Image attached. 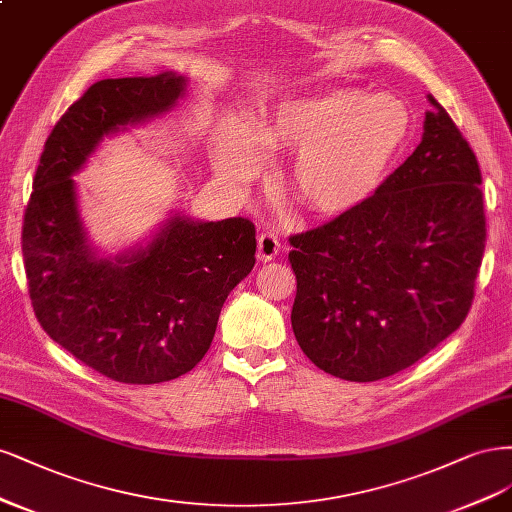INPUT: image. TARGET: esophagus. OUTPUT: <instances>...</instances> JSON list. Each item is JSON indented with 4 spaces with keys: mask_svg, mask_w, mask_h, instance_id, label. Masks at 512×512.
<instances>
[{
    "mask_svg": "<svg viewBox=\"0 0 512 512\" xmlns=\"http://www.w3.org/2000/svg\"><path fill=\"white\" fill-rule=\"evenodd\" d=\"M280 251V242L274 234H261L257 240V259L261 263L272 261Z\"/></svg>",
    "mask_w": 512,
    "mask_h": 512,
    "instance_id": "esophagus-1",
    "label": "esophagus"
}]
</instances>
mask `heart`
Wrapping results in <instances>:
<instances>
[{"label":"heart","instance_id":"b5f03b06","mask_svg":"<svg viewBox=\"0 0 512 512\" xmlns=\"http://www.w3.org/2000/svg\"><path fill=\"white\" fill-rule=\"evenodd\" d=\"M412 136V114L391 93L340 87L287 95L253 127L223 117L212 134V166L229 187H242L261 155L295 153L289 187L319 217L364 208L383 189Z\"/></svg>","mask_w":512,"mask_h":512}]
</instances>
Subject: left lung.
<instances>
[{"label":"left lung","mask_w":512,"mask_h":512,"mask_svg":"<svg viewBox=\"0 0 512 512\" xmlns=\"http://www.w3.org/2000/svg\"><path fill=\"white\" fill-rule=\"evenodd\" d=\"M430 102L415 153L364 208L291 238L295 340L344 381L406 370L472 306L487 236L481 170L447 110Z\"/></svg>","instance_id":"obj_1"}]
</instances>
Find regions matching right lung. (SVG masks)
<instances>
[{
  "label": "right lung",
  "instance_id": "right-lung-1",
  "mask_svg": "<svg viewBox=\"0 0 512 512\" xmlns=\"http://www.w3.org/2000/svg\"><path fill=\"white\" fill-rule=\"evenodd\" d=\"M187 87L176 72L91 85L48 136L25 210L23 259L42 329L119 383H166L200 364L227 295L255 266L249 219L170 210L117 253L100 249L82 219L74 176L104 140L168 114Z\"/></svg>",
  "mask_w": 512,
  "mask_h": 512
}]
</instances>
